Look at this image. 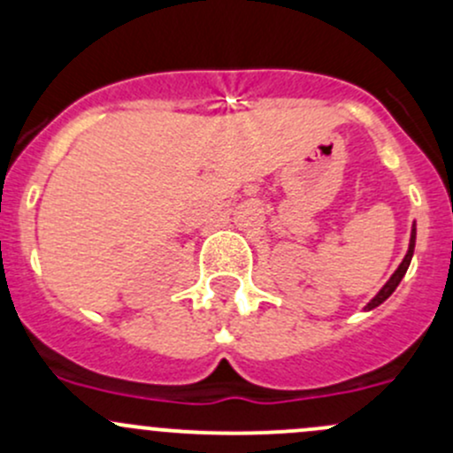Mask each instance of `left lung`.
<instances>
[{"label": "left lung", "instance_id": "obj_1", "mask_svg": "<svg viewBox=\"0 0 453 453\" xmlns=\"http://www.w3.org/2000/svg\"><path fill=\"white\" fill-rule=\"evenodd\" d=\"M414 241H417V227H412V236H410V250H408V254H405V258H403V263L399 265V269H396L395 273H392V278L390 280L386 282V285H383V289L379 291L377 296H374L372 300H370L368 303V309H374V307H379V304L383 303V300H388L392 296V291L396 289V287H399V282H401V278L405 276V272H408V267H410V260H412V254H414Z\"/></svg>", "mask_w": 453, "mask_h": 453}]
</instances>
